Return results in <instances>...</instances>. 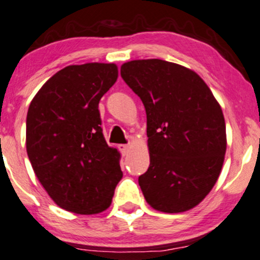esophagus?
Segmentation results:
<instances>
[{
    "mask_svg": "<svg viewBox=\"0 0 260 260\" xmlns=\"http://www.w3.org/2000/svg\"><path fill=\"white\" fill-rule=\"evenodd\" d=\"M119 149H120V151H121V153L122 155H127V153L130 152V150H131V145H120L119 146Z\"/></svg>",
    "mask_w": 260,
    "mask_h": 260,
    "instance_id": "34e87169",
    "label": "esophagus"
}]
</instances>
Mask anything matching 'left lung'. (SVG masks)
<instances>
[{
    "mask_svg": "<svg viewBox=\"0 0 260 260\" xmlns=\"http://www.w3.org/2000/svg\"><path fill=\"white\" fill-rule=\"evenodd\" d=\"M120 74L146 110L150 166L139 177L145 200L166 213L193 208L213 188L224 161L218 102L200 75L180 64L131 60Z\"/></svg>",
    "mask_w": 260,
    "mask_h": 260,
    "instance_id": "obj_1",
    "label": "left lung"
}]
</instances>
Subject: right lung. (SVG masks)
<instances>
[{
	"instance_id": "add662e5",
	"label": "right lung",
	"mask_w": 260,
	"mask_h": 260,
	"mask_svg": "<svg viewBox=\"0 0 260 260\" xmlns=\"http://www.w3.org/2000/svg\"><path fill=\"white\" fill-rule=\"evenodd\" d=\"M116 79L113 63L66 67L29 104L27 155L49 197L69 212L105 211L122 177L120 153L108 146L98 109Z\"/></svg>"
}]
</instances>
